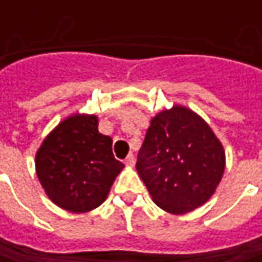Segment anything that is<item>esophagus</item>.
<instances>
[{"instance_id":"obj_1","label":"esophagus","mask_w":262,"mask_h":262,"mask_svg":"<svg viewBox=\"0 0 262 262\" xmlns=\"http://www.w3.org/2000/svg\"><path fill=\"white\" fill-rule=\"evenodd\" d=\"M124 164H126L127 167H133V165H135V155H133V154H129L127 158L124 159Z\"/></svg>"}]
</instances>
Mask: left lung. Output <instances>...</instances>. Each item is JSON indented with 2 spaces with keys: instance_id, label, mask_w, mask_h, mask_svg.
<instances>
[{
  "instance_id": "obj_1",
  "label": "left lung",
  "mask_w": 262,
  "mask_h": 262,
  "mask_svg": "<svg viewBox=\"0 0 262 262\" xmlns=\"http://www.w3.org/2000/svg\"><path fill=\"white\" fill-rule=\"evenodd\" d=\"M225 149L193 110L172 105L152 117L136 169L154 203L184 214L212 197L225 171Z\"/></svg>"
}]
</instances>
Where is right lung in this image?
I'll use <instances>...</instances> for the list:
<instances>
[{
	"label": "right lung",
	"instance_id": "obj_1",
	"mask_svg": "<svg viewBox=\"0 0 262 262\" xmlns=\"http://www.w3.org/2000/svg\"><path fill=\"white\" fill-rule=\"evenodd\" d=\"M112 145L98 132L95 114H72L59 123L36 152V174L50 200L71 213L103 203L124 168Z\"/></svg>",
	"mask_w": 262,
	"mask_h": 262
}]
</instances>
